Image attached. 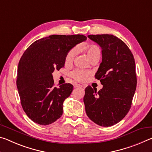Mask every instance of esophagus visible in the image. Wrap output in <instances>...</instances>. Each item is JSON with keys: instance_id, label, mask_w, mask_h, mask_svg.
<instances>
[{"instance_id": "34e87169", "label": "esophagus", "mask_w": 152, "mask_h": 152, "mask_svg": "<svg viewBox=\"0 0 152 152\" xmlns=\"http://www.w3.org/2000/svg\"><path fill=\"white\" fill-rule=\"evenodd\" d=\"M78 87H82V86L81 85V84H74V88H78Z\"/></svg>"}]
</instances>
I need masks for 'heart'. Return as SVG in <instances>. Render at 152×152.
<instances>
[{
    "instance_id": "1",
    "label": "heart",
    "mask_w": 152,
    "mask_h": 152,
    "mask_svg": "<svg viewBox=\"0 0 152 152\" xmlns=\"http://www.w3.org/2000/svg\"><path fill=\"white\" fill-rule=\"evenodd\" d=\"M84 50L86 51L88 57L91 60L95 58H100L101 56V50L97 45L94 44L87 45L84 48ZM77 48H74L68 51L66 56V63L70 64L74 61L77 54ZM88 72L82 70H75L70 74L72 78L77 81H84L87 77L89 76Z\"/></svg>"
}]
</instances>
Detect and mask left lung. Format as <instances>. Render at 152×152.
<instances>
[{
	"label": "left lung",
	"instance_id": "obj_1",
	"mask_svg": "<svg viewBox=\"0 0 152 152\" xmlns=\"http://www.w3.org/2000/svg\"><path fill=\"white\" fill-rule=\"evenodd\" d=\"M88 37L102 48V60L95 78L103 86L98 92L91 86L85 88L86 113L96 124L110 127L121 121L132 107L137 86L134 57L116 36L90 35Z\"/></svg>",
	"mask_w": 152,
	"mask_h": 152
}]
</instances>
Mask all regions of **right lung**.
<instances>
[{"label": "right lung", "instance_id": "right-lung-1", "mask_svg": "<svg viewBox=\"0 0 152 152\" xmlns=\"http://www.w3.org/2000/svg\"><path fill=\"white\" fill-rule=\"evenodd\" d=\"M86 39L83 35H52L33 42L22 56L17 86L23 109L33 122L50 125L63 113V102L73 91L66 83L54 87L52 73L64 66L70 49Z\"/></svg>", "mask_w": 152, "mask_h": 152}]
</instances>
